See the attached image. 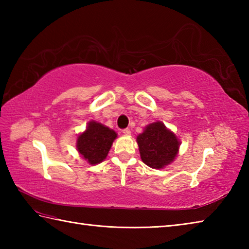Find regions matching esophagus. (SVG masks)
Returning <instances> with one entry per match:
<instances>
[{
    "label": "esophagus",
    "instance_id": "34e87169",
    "mask_svg": "<svg viewBox=\"0 0 249 249\" xmlns=\"http://www.w3.org/2000/svg\"><path fill=\"white\" fill-rule=\"evenodd\" d=\"M122 133H123L125 136H129L131 131H130V129H128V128H125V129L122 130Z\"/></svg>",
    "mask_w": 249,
    "mask_h": 249
}]
</instances>
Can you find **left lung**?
Returning <instances> with one entry per match:
<instances>
[{
	"label": "left lung",
	"instance_id": "left-lung-1",
	"mask_svg": "<svg viewBox=\"0 0 249 249\" xmlns=\"http://www.w3.org/2000/svg\"><path fill=\"white\" fill-rule=\"evenodd\" d=\"M137 143L141 160L146 166L162 169L176 160L181 141L165 124L157 121L146 125L143 131L137 136Z\"/></svg>",
	"mask_w": 249,
	"mask_h": 249
}]
</instances>
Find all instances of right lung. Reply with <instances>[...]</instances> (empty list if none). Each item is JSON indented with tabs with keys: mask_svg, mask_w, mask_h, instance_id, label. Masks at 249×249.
I'll return each instance as SVG.
<instances>
[{
	"mask_svg": "<svg viewBox=\"0 0 249 249\" xmlns=\"http://www.w3.org/2000/svg\"><path fill=\"white\" fill-rule=\"evenodd\" d=\"M118 134L96 121H89L87 128L77 137L76 147L79 154L89 165H97L108 156Z\"/></svg>",
	"mask_w": 249,
	"mask_h": 249,
	"instance_id": "add662e5",
	"label": "right lung"
}]
</instances>
